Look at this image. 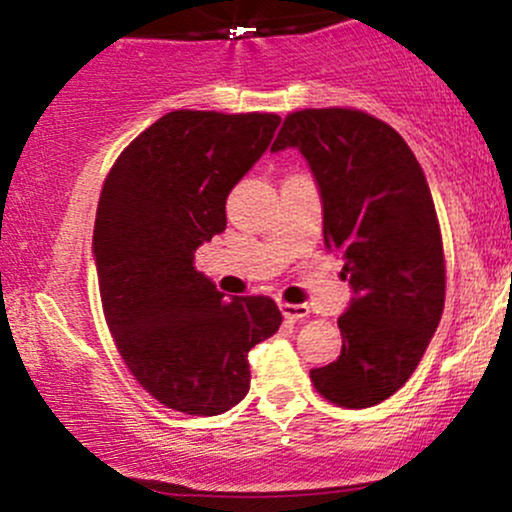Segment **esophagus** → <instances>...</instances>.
Wrapping results in <instances>:
<instances>
[{
  "label": "esophagus",
  "mask_w": 512,
  "mask_h": 512,
  "mask_svg": "<svg viewBox=\"0 0 512 512\" xmlns=\"http://www.w3.org/2000/svg\"><path fill=\"white\" fill-rule=\"evenodd\" d=\"M279 308H281V313H284L286 320H291V322L305 320V317H308V313H310L308 305H301V303H281Z\"/></svg>",
  "instance_id": "34e87169"
}]
</instances>
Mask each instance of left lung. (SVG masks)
Segmentation results:
<instances>
[{"instance_id":"left-lung-1","label":"left lung","mask_w":512,"mask_h":512,"mask_svg":"<svg viewBox=\"0 0 512 512\" xmlns=\"http://www.w3.org/2000/svg\"><path fill=\"white\" fill-rule=\"evenodd\" d=\"M298 149L322 202L325 248L344 257L351 301L342 354L313 368L315 390L349 409L380 404L409 380L445 303L438 216L402 137L361 110H298L272 151Z\"/></svg>"}]
</instances>
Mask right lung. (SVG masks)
I'll return each instance as SVG.
<instances>
[{"label": "right lung", "instance_id": "1", "mask_svg": "<svg viewBox=\"0 0 512 512\" xmlns=\"http://www.w3.org/2000/svg\"><path fill=\"white\" fill-rule=\"evenodd\" d=\"M281 117L175 110L144 129L105 178L93 228L103 313L139 385L168 409L216 416L248 395V351L279 330L267 296L228 301L195 267L226 228V199Z\"/></svg>", "mask_w": 512, "mask_h": 512}]
</instances>
